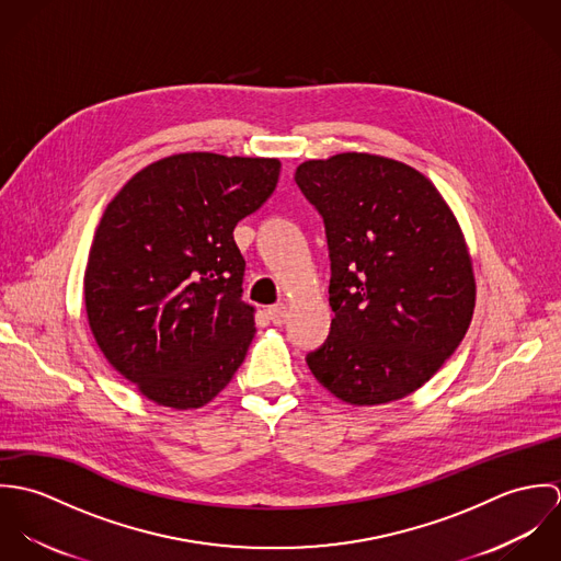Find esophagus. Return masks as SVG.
Returning a JSON list of instances; mask_svg holds the SVG:
<instances>
[{"mask_svg": "<svg viewBox=\"0 0 561 561\" xmlns=\"http://www.w3.org/2000/svg\"><path fill=\"white\" fill-rule=\"evenodd\" d=\"M267 318L272 320L274 325H280L287 321V307L285 305H276V307H270L267 309Z\"/></svg>", "mask_w": 561, "mask_h": 561, "instance_id": "1", "label": "esophagus"}]
</instances>
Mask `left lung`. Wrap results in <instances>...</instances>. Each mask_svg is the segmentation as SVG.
<instances>
[{"label": "left lung", "instance_id": "left-lung-1", "mask_svg": "<svg viewBox=\"0 0 561 561\" xmlns=\"http://www.w3.org/2000/svg\"><path fill=\"white\" fill-rule=\"evenodd\" d=\"M330 248L328 341L307 356L336 400L378 405L421 389L476 311L465 233L436 185L403 161L339 153L298 165Z\"/></svg>", "mask_w": 561, "mask_h": 561}]
</instances>
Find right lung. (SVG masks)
I'll list each match as a JSON object with an SVG mask.
<instances>
[{"mask_svg":"<svg viewBox=\"0 0 561 561\" xmlns=\"http://www.w3.org/2000/svg\"><path fill=\"white\" fill-rule=\"evenodd\" d=\"M278 174L276 158L176 153L105 207L83 272L85 316L107 363L147 400L196 410L240 369L256 328L233 231Z\"/></svg>","mask_w":561,"mask_h":561,"instance_id":"obj_1","label":"right lung"}]
</instances>
